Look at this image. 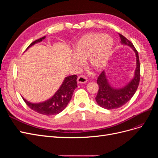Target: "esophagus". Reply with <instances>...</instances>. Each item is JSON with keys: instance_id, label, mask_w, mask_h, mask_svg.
<instances>
[{"instance_id": "obj_1", "label": "esophagus", "mask_w": 158, "mask_h": 158, "mask_svg": "<svg viewBox=\"0 0 158 158\" xmlns=\"http://www.w3.org/2000/svg\"><path fill=\"white\" fill-rule=\"evenodd\" d=\"M77 82L79 84H85L88 82V79L84 76H80L77 79Z\"/></svg>"}]
</instances>
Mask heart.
I'll return each instance as SVG.
<instances>
[{
    "label": "heart",
    "instance_id": "b5f03b06",
    "mask_svg": "<svg viewBox=\"0 0 158 158\" xmlns=\"http://www.w3.org/2000/svg\"><path fill=\"white\" fill-rule=\"evenodd\" d=\"M114 47V40L108 35L92 33L83 35L73 48V63L80 68L83 60L97 71L103 70L108 63Z\"/></svg>",
    "mask_w": 158,
    "mask_h": 158
}]
</instances>
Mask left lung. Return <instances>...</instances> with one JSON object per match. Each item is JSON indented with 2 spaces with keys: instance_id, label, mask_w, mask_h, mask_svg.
I'll use <instances>...</instances> for the list:
<instances>
[{
  "instance_id": "obj_1",
  "label": "left lung",
  "mask_w": 158,
  "mask_h": 158,
  "mask_svg": "<svg viewBox=\"0 0 158 158\" xmlns=\"http://www.w3.org/2000/svg\"><path fill=\"white\" fill-rule=\"evenodd\" d=\"M118 35L121 39V44L131 47L135 52L136 69L132 79L121 88L114 87L110 83L105 70L99 75L97 80L99 90L95 100L100 107L106 109H117L126 104L135 94L140 82V65L138 52L130 41L120 33Z\"/></svg>"
}]
</instances>
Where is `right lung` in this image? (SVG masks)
Returning <instances> with one entry per match:
<instances>
[{
    "label": "right lung",
    "instance_id": "obj_1",
    "mask_svg": "<svg viewBox=\"0 0 158 158\" xmlns=\"http://www.w3.org/2000/svg\"><path fill=\"white\" fill-rule=\"evenodd\" d=\"M45 37L46 36H44L31 43L26 51L29 49L30 47L35 44L41 42L45 39ZM76 79H77L76 75L66 76L55 94L49 99L42 102L32 103L27 101L23 96L22 98L30 108L38 113L47 116L59 114L61 111H63L68 106L72 96H73L74 89L77 88Z\"/></svg>",
    "mask_w": 158,
    "mask_h": 158
}]
</instances>
